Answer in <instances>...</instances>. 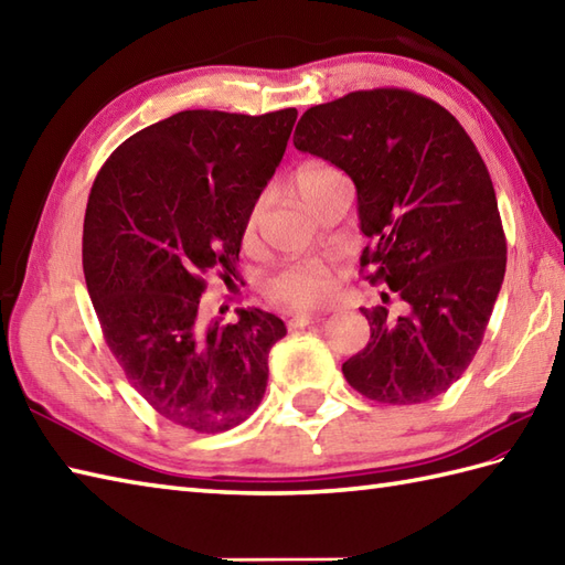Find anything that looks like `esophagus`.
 <instances>
[{"label":"esophagus","mask_w":565,"mask_h":565,"mask_svg":"<svg viewBox=\"0 0 565 565\" xmlns=\"http://www.w3.org/2000/svg\"><path fill=\"white\" fill-rule=\"evenodd\" d=\"M320 320H322V313H294L289 320H286V326H289V330H296L303 326H313V322H320Z\"/></svg>","instance_id":"1"}]
</instances>
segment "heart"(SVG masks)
Masks as SVG:
<instances>
[{"label": "heart", "mask_w": 565, "mask_h": 565, "mask_svg": "<svg viewBox=\"0 0 565 565\" xmlns=\"http://www.w3.org/2000/svg\"><path fill=\"white\" fill-rule=\"evenodd\" d=\"M344 182L347 177L338 170V167L320 160L301 164L294 174V186L298 191V196L306 201L308 209H313L330 189L340 186ZM262 206L264 201L259 199L247 213V223H245L247 237H252V233H255L262 215ZM330 291H332L330 269L316 259L294 262L289 267H284L281 271L269 276L267 284H264V294H267L269 301L289 310H306V308H316L320 303H326Z\"/></svg>", "instance_id": "1"}]
</instances>
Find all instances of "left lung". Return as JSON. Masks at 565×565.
Returning <instances> with one entry per match:
<instances>
[{"mask_svg":"<svg viewBox=\"0 0 565 565\" xmlns=\"http://www.w3.org/2000/svg\"><path fill=\"white\" fill-rule=\"evenodd\" d=\"M294 146L356 186L362 267L401 313L362 308L371 338L342 374L371 401L415 405L461 379L505 279L508 245L488 167L456 118L407 89L352 92L313 106Z\"/></svg>","mask_w":565,"mask_h":565,"instance_id":"left-lung-1","label":"left lung"}]
</instances>
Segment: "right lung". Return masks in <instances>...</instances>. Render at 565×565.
Returning <instances> with one entry per match:
<instances>
[{
    "label": "right lung",
    "mask_w": 565,
    "mask_h": 565,
    "mask_svg": "<svg viewBox=\"0 0 565 565\" xmlns=\"http://www.w3.org/2000/svg\"><path fill=\"white\" fill-rule=\"evenodd\" d=\"M296 116L179 111L121 142L94 179L82 267L102 332L130 386L184 429L245 423L267 391L284 320L259 308L206 320L201 294L206 274L235 276Z\"/></svg>",
    "instance_id": "add662e5"
}]
</instances>
